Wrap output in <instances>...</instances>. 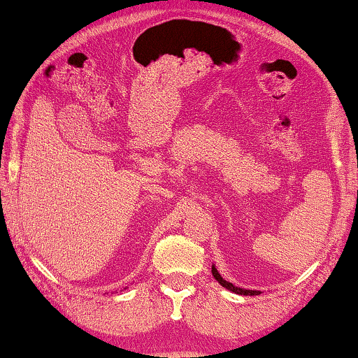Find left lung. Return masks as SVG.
Returning <instances> with one entry per match:
<instances>
[{
  "mask_svg": "<svg viewBox=\"0 0 358 358\" xmlns=\"http://www.w3.org/2000/svg\"><path fill=\"white\" fill-rule=\"evenodd\" d=\"M212 275H213V278H215L217 281L220 282L222 286L224 287H227V289H230V291H234L235 294H243V296H255V294H259L258 291H252V289H241V287H236V286H234L231 285V282H229V281H225L224 278H222L220 275H219V271L215 270V266H212Z\"/></svg>",
  "mask_w": 358,
  "mask_h": 358,
  "instance_id": "1",
  "label": "left lung"
}]
</instances>
